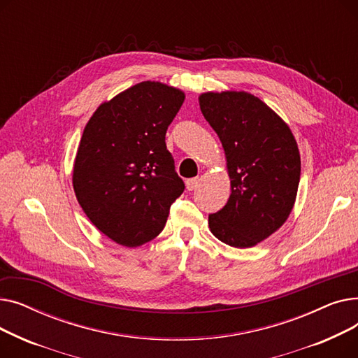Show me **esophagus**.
I'll list each match as a JSON object with an SVG mask.
<instances>
[{
    "label": "esophagus",
    "instance_id": "34e87169",
    "mask_svg": "<svg viewBox=\"0 0 358 358\" xmlns=\"http://www.w3.org/2000/svg\"><path fill=\"white\" fill-rule=\"evenodd\" d=\"M199 184H200L199 178H190V180L185 181V187H187V190H189V192L196 190L197 187H199Z\"/></svg>",
    "mask_w": 358,
    "mask_h": 358
}]
</instances>
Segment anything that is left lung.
<instances>
[{
	"label": "left lung",
	"mask_w": 358,
	"mask_h": 358,
	"mask_svg": "<svg viewBox=\"0 0 358 358\" xmlns=\"http://www.w3.org/2000/svg\"><path fill=\"white\" fill-rule=\"evenodd\" d=\"M200 110L217 134L231 196L209 215L210 232L235 248H251L290 216L300 181V154L290 126L247 91H208Z\"/></svg>",
	"instance_id": "left-lung-1"
}]
</instances>
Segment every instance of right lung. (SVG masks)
<instances>
[{"label": "right lung", "mask_w": 358, "mask_h": 358, "mask_svg": "<svg viewBox=\"0 0 358 358\" xmlns=\"http://www.w3.org/2000/svg\"><path fill=\"white\" fill-rule=\"evenodd\" d=\"M184 99L180 88L142 81L101 103L84 127L73 192L94 227L119 245L157 238L184 192L165 145Z\"/></svg>", "instance_id": "right-lung-1"}]
</instances>
